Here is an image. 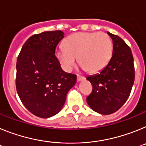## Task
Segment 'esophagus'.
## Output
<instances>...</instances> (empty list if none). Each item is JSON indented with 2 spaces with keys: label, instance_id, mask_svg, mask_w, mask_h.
Listing matches in <instances>:
<instances>
[{
  "label": "esophagus",
  "instance_id": "34e87169",
  "mask_svg": "<svg viewBox=\"0 0 146 146\" xmlns=\"http://www.w3.org/2000/svg\"><path fill=\"white\" fill-rule=\"evenodd\" d=\"M84 79H85V77L84 76H77V82H81V81H83Z\"/></svg>",
  "mask_w": 146,
  "mask_h": 146
}]
</instances>
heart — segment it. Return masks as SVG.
Instances as JSON below:
<instances>
[{"instance_id":"1","label":"heart","mask_w":146,"mask_h":146,"mask_svg":"<svg viewBox=\"0 0 146 146\" xmlns=\"http://www.w3.org/2000/svg\"><path fill=\"white\" fill-rule=\"evenodd\" d=\"M112 49L111 38L105 33L78 32L66 38L64 47L56 50L55 55L66 71L72 70L78 57L84 69L96 73L107 65Z\"/></svg>"}]
</instances>
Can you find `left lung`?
Listing matches in <instances>:
<instances>
[{"mask_svg":"<svg viewBox=\"0 0 146 146\" xmlns=\"http://www.w3.org/2000/svg\"><path fill=\"white\" fill-rule=\"evenodd\" d=\"M112 40V56L100 73L87 78L92 86L87 102L92 110L110 115L127 101L134 82V58L131 48L117 35L107 32Z\"/></svg>","mask_w":146,"mask_h":146,"instance_id":"left-lung-1","label":"left lung"}]
</instances>
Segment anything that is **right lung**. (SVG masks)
<instances>
[{"mask_svg":"<svg viewBox=\"0 0 146 146\" xmlns=\"http://www.w3.org/2000/svg\"><path fill=\"white\" fill-rule=\"evenodd\" d=\"M62 31L32 35L24 43L17 59L16 89L26 108L33 115L48 118L63 107L76 75L63 71L55 56Z\"/></svg>","mask_w":146,"mask_h":146,"instance_id":"add662e5","label":"right lung"}]
</instances>
